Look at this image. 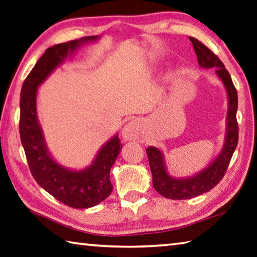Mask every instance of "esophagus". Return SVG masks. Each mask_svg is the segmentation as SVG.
<instances>
[{
    "instance_id": "obj_1",
    "label": "esophagus",
    "mask_w": 257,
    "mask_h": 257,
    "mask_svg": "<svg viewBox=\"0 0 257 257\" xmlns=\"http://www.w3.org/2000/svg\"><path fill=\"white\" fill-rule=\"evenodd\" d=\"M142 129V121H139L137 119L132 120L130 122L124 125V128L122 130V137L124 141H135V139H138V137L141 136Z\"/></svg>"
}]
</instances>
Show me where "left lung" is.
<instances>
[{
	"mask_svg": "<svg viewBox=\"0 0 257 257\" xmlns=\"http://www.w3.org/2000/svg\"><path fill=\"white\" fill-rule=\"evenodd\" d=\"M189 38L198 57L199 66L207 69L216 68L217 76L225 86L228 101L226 133L220 152L203 170L192 176H172L167 170L164 154L161 149L155 146H149L146 149L154 189L163 197L172 200L191 199L206 193L214 188L225 175L228 164L238 143V124L236 120L238 97H237V91L232 84L229 73L227 72L221 60L211 50L193 37H189Z\"/></svg>",
	"mask_w": 257,
	"mask_h": 257,
	"instance_id": "1",
	"label": "left lung"
}]
</instances>
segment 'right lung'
<instances>
[{"mask_svg":"<svg viewBox=\"0 0 257 257\" xmlns=\"http://www.w3.org/2000/svg\"><path fill=\"white\" fill-rule=\"evenodd\" d=\"M99 40L100 36H88L49 47L27 76L20 94V137L31 174L49 194L75 209L94 207L109 197L113 189L110 170L122 144L115 133L102 145L88 166L77 170L62 165L51 155L46 143L38 119L37 94L41 84L78 48Z\"/></svg>","mask_w":257,"mask_h":257,"instance_id":"1","label":"right lung"}]
</instances>
